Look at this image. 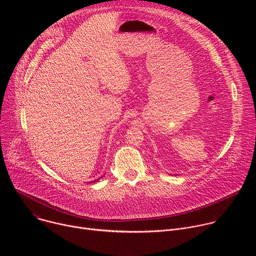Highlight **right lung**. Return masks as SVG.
Wrapping results in <instances>:
<instances>
[{"label":"right lung","instance_id":"obj_1","mask_svg":"<svg viewBox=\"0 0 256 256\" xmlns=\"http://www.w3.org/2000/svg\"><path fill=\"white\" fill-rule=\"evenodd\" d=\"M101 177H102V176H101ZM101 177H100V178H101ZM97 180H99V179H97ZM97 180H95V181H97ZM95 181H93V182H95Z\"/></svg>","mask_w":256,"mask_h":256}]
</instances>
